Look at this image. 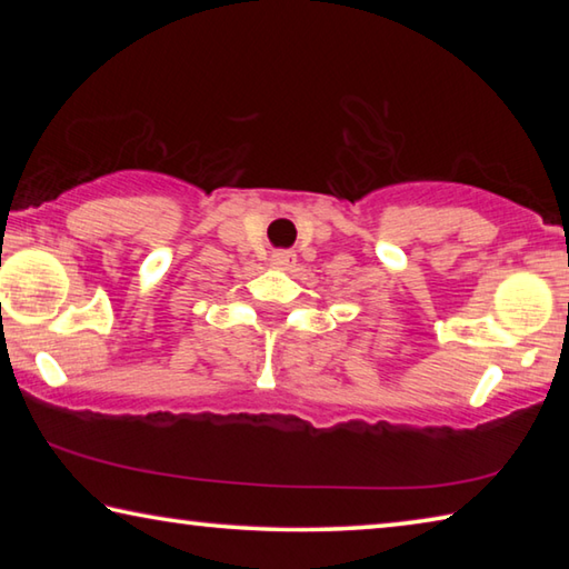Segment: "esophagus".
Returning a JSON list of instances; mask_svg holds the SVG:
<instances>
[{
  "label": "esophagus",
  "mask_w": 569,
  "mask_h": 569,
  "mask_svg": "<svg viewBox=\"0 0 569 569\" xmlns=\"http://www.w3.org/2000/svg\"><path fill=\"white\" fill-rule=\"evenodd\" d=\"M271 261L278 268H288V266L296 263V253H293V250H273Z\"/></svg>",
  "instance_id": "obj_1"
}]
</instances>
